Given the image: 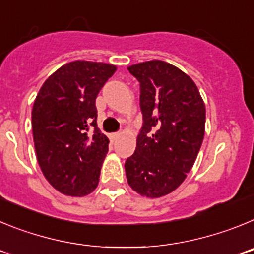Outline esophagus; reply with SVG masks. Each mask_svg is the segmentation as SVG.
<instances>
[{"label": "esophagus", "instance_id": "obj_1", "mask_svg": "<svg viewBox=\"0 0 254 254\" xmlns=\"http://www.w3.org/2000/svg\"><path fill=\"white\" fill-rule=\"evenodd\" d=\"M118 137H120V133H118V132H114V133L109 134V138H111L112 141H116Z\"/></svg>", "mask_w": 254, "mask_h": 254}]
</instances>
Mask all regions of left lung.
Returning <instances> with one entry per match:
<instances>
[{
  "label": "left lung",
  "instance_id": "obj_1",
  "mask_svg": "<svg viewBox=\"0 0 254 254\" xmlns=\"http://www.w3.org/2000/svg\"><path fill=\"white\" fill-rule=\"evenodd\" d=\"M140 82L142 127L125 163L127 182L142 196H165L193 167L205 136L206 109L196 84L160 60L128 67Z\"/></svg>",
  "mask_w": 254,
  "mask_h": 254
}]
</instances>
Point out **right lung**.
I'll return each instance as SVG.
<instances>
[{
    "mask_svg": "<svg viewBox=\"0 0 254 254\" xmlns=\"http://www.w3.org/2000/svg\"><path fill=\"white\" fill-rule=\"evenodd\" d=\"M116 66L75 61L40 87L31 127L39 167L61 193L81 197L99 183L109 140L96 123L95 100Z\"/></svg>",
    "mask_w": 254,
    "mask_h": 254,
    "instance_id": "obj_1",
    "label": "right lung"
}]
</instances>
